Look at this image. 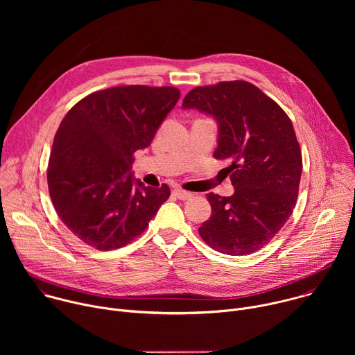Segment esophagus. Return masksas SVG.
Segmentation results:
<instances>
[{"label":"esophagus","instance_id":"1","mask_svg":"<svg viewBox=\"0 0 355 355\" xmlns=\"http://www.w3.org/2000/svg\"><path fill=\"white\" fill-rule=\"evenodd\" d=\"M174 195L181 199V200H187V199H191L193 196L192 192H188V191H184V189H180V188H175L174 189Z\"/></svg>","mask_w":355,"mask_h":355}]
</instances>
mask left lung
<instances>
[{"instance_id": "8db88e82", "label": "left lung", "mask_w": 355, "mask_h": 355, "mask_svg": "<svg viewBox=\"0 0 355 355\" xmlns=\"http://www.w3.org/2000/svg\"><path fill=\"white\" fill-rule=\"evenodd\" d=\"M218 123L215 157L229 160L234 193H208L211 218L198 229L214 250L244 256L263 248L293 212L302 153L291 119L247 81L196 87L182 103Z\"/></svg>"}]
</instances>
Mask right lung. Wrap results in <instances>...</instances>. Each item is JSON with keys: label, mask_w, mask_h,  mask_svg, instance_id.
<instances>
[{"label": "right lung", "mask_w": 355, "mask_h": 355, "mask_svg": "<svg viewBox=\"0 0 355 355\" xmlns=\"http://www.w3.org/2000/svg\"><path fill=\"white\" fill-rule=\"evenodd\" d=\"M180 95L174 87H112L83 98L62 121L49 159V192L60 220L88 245H126L168 199L166 184L146 187L132 164Z\"/></svg>", "instance_id": "right-lung-1"}]
</instances>
